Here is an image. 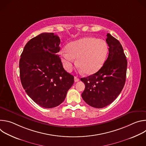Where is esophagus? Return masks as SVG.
Listing matches in <instances>:
<instances>
[{
  "label": "esophagus",
  "mask_w": 146,
  "mask_h": 146,
  "mask_svg": "<svg viewBox=\"0 0 146 146\" xmlns=\"http://www.w3.org/2000/svg\"><path fill=\"white\" fill-rule=\"evenodd\" d=\"M79 80H80V79H79L77 77L74 76V81H75V82H77V81H78Z\"/></svg>",
  "instance_id": "34e87169"
}]
</instances>
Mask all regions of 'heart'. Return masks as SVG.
Segmentation results:
<instances>
[{
  "label": "heart",
  "instance_id": "heart-1",
  "mask_svg": "<svg viewBox=\"0 0 146 146\" xmlns=\"http://www.w3.org/2000/svg\"><path fill=\"white\" fill-rule=\"evenodd\" d=\"M109 52L105 40L93 37H84L69 43L66 50L60 52L62 64L65 69L70 72L75 64L88 75L98 72L103 66Z\"/></svg>",
  "mask_w": 146,
  "mask_h": 146
}]
</instances>
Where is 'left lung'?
I'll return each mask as SVG.
<instances>
[{
	"instance_id": "1",
	"label": "left lung",
	"mask_w": 146,
	"mask_h": 146,
	"mask_svg": "<svg viewBox=\"0 0 146 146\" xmlns=\"http://www.w3.org/2000/svg\"><path fill=\"white\" fill-rule=\"evenodd\" d=\"M106 41L109 55L103 66L95 74L81 78L86 86L81 94L83 100L98 109L109 105L117 98L126 80L127 60L121 43L110 33Z\"/></svg>"
}]
</instances>
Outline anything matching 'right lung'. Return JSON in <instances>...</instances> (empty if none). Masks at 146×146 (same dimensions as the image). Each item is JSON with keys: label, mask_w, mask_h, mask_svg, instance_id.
<instances>
[{"label": "right lung", "mask_w": 146, "mask_h": 146, "mask_svg": "<svg viewBox=\"0 0 146 146\" xmlns=\"http://www.w3.org/2000/svg\"><path fill=\"white\" fill-rule=\"evenodd\" d=\"M60 38L53 33H43L26 44L19 60L22 86L39 106L52 108L65 100L74 83V76L63 68L59 52Z\"/></svg>", "instance_id": "right-lung-1"}]
</instances>
